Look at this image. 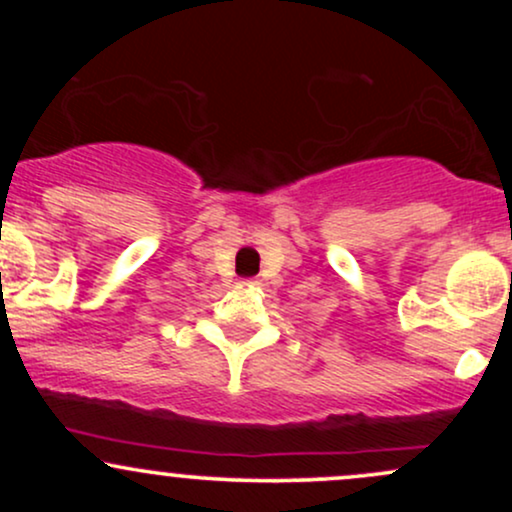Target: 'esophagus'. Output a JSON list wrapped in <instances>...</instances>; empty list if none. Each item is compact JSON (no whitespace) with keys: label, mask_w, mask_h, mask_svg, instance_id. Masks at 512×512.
I'll list each match as a JSON object with an SVG mask.
<instances>
[{"label":"esophagus","mask_w":512,"mask_h":512,"mask_svg":"<svg viewBox=\"0 0 512 512\" xmlns=\"http://www.w3.org/2000/svg\"><path fill=\"white\" fill-rule=\"evenodd\" d=\"M240 284H243V286H250V284H252V279H245V281H240Z\"/></svg>","instance_id":"esophagus-1"}]
</instances>
